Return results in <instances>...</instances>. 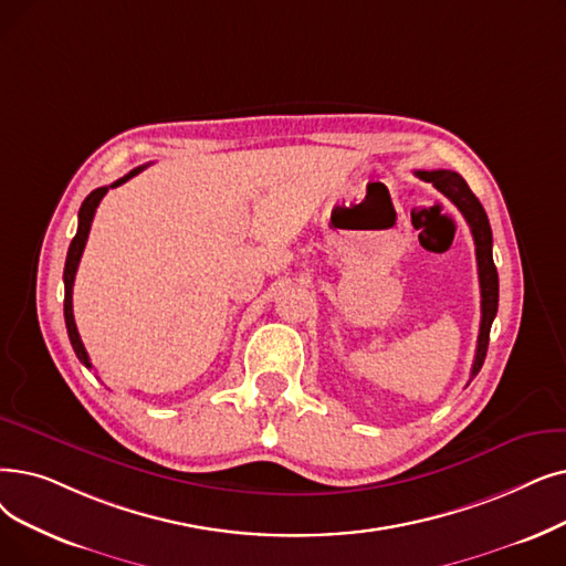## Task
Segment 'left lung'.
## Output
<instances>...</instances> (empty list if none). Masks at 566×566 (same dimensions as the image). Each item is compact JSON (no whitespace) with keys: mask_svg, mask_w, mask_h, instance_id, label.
<instances>
[{"mask_svg":"<svg viewBox=\"0 0 566 566\" xmlns=\"http://www.w3.org/2000/svg\"><path fill=\"white\" fill-rule=\"evenodd\" d=\"M416 176L426 182H432L447 199L462 212L467 224L472 229L474 244H476V265H479V284H481V326H479V342H476V356L472 365V377L479 375L481 365L485 360L488 342H490V326L497 314L500 303V280L497 268L493 261V231H490L488 214L481 201L472 193L470 185L462 180L455 170H416Z\"/></svg>","mask_w":566,"mask_h":566,"instance_id":"left-lung-1","label":"left lung"}]
</instances>
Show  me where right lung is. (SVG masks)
<instances>
[{
    "instance_id": "right-lung-1",
    "label": "right lung",
    "mask_w": 566,
    "mask_h": 566,
    "mask_svg": "<svg viewBox=\"0 0 566 566\" xmlns=\"http://www.w3.org/2000/svg\"><path fill=\"white\" fill-rule=\"evenodd\" d=\"M143 168L145 166H138V168L132 170V174H127L125 178L115 180L111 187H99V189H94L87 196V199L81 206V212H78V231H76V235H73L71 244H69V254H66V263H64V322H66V333H69V339H71V347H73V352H76L78 360L85 367H92V363H90V356H87V352L83 347V339L78 335L76 322H73V301H71L73 280H76V270H78V263H81V256H83V250H85V242H87V235H90V227H92V219H94L96 208H99V203H102L104 196L108 193V189L119 187L122 182H127L129 178L138 176Z\"/></svg>"
}]
</instances>
